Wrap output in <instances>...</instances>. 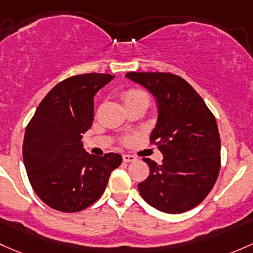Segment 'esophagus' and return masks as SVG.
I'll list each match as a JSON object with an SVG mask.
<instances>
[{
  "label": "esophagus",
  "instance_id": "esophagus-1",
  "mask_svg": "<svg viewBox=\"0 0 253 253\" xmlns=\"http://www.w3.org/2000/svg\"><path fill=\"white\" fill-rule=\"evenodd\" d=\"M122 160L125 162H134L137 160V158L133 155H129V154H124V155H122Z\"/></svg>",
  "mask_w": 253,
  "mask_h": 253
}]
</instances>
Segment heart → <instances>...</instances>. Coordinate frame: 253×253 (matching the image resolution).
Instances as JSON below:
<instances>
[{"mask_svg": "<svg viewBox=\"0 0 253 253\" xmlns=\"http://www.w3.org/2000/svg\"><path fill=\"white\" fill-rule=\"evenodd\" d=\"M142 94H144V93H143L142 91H139V89H131V91L125 93L124 98H125V100H127V99H131V98L137 97V95H142ZM129 139H131V138H127L126 140H129Z\"/></svg>", "mask_w": 253, "mask_h": 253, "instance_id": "b5f03b06", "label": "heart"}]
</instances>
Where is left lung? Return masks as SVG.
<instances>
[{"label":"left lung","mask_w":253,"mask_h":253,"mask_svg":"<svg viewBox=\"0 0 253 253\" xmlns=\"http://www.w3.org/2000/svg\"><path fill=\"white\" fill-rule=\"evenodd\" d=\"M144 87L158 105V121L150 134L164 155L150 159V174L138 184L150 206L165 213H183L209 195L220 169V138L213 114L195 89L169 73H127Z\"/></svg>","instance_id":"8db88e82"}]
</instances>
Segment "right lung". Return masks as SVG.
Returning <instances> with one entry per match:
<instances>
[{"mask_svg":"<svg viewBox=\"0 0 253 253\" xmlns=\"http://www.w3.org/2000/svg\"><path fill=\"white\" fill-rule=\"evenodd\" d=\"M115 76L84 74L55 84L26 127L23 159L33 189L44 204L62 212L82 211L104 193L122 156L88 154L82 134L92 126L95 93Z\"/></svg>","mask_w":253,"mask_h":253,"instance_id":"1","label":"right lung"}]
</instances>
